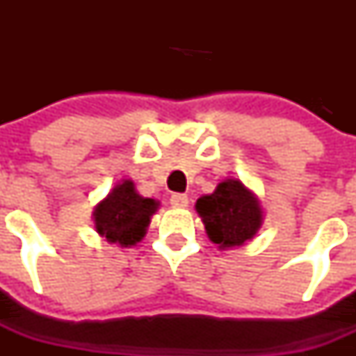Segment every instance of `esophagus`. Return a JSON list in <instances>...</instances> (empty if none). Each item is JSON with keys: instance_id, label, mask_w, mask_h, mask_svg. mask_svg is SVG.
<instances>
[{"instance_id": "34e87169", "label": "esophagus", "mask_w": 356, "mask_h": 356, "mask_svg": "<svg viewBox=\"0 0 356 356\" xmlns=\"http://www.w3.org/2000/svg\"><path fill=\"white\" fill-rule=\"evenodd\" d=\"M169 201L175 209H185L188 205V196L187 194H172Z\"/></svg>"}]
</instances>
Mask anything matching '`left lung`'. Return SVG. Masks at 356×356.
<instances>
[{
	"mask_svg": "<svg viewBox=\"0 0 356 356\" xmlns=\"http://www.w3.org/2000/svg\"><path fill=\"white\" fill-rule=\"evenodd\" d=\"M210 241L219 248L242 246L262 225L259 200L238 180H225L196 203Z\"/></svg>",
	"mask_w": 356,
	"mask_h": 356,
	"instance_id": "1",
	"label": "left lung"
}]
</instances>
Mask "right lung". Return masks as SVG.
I'll list each match as a JSON object with an SVG mask.
<instances>
[{"mask_svg": "<svg viewBox=\"0 0 356 356\" xmlns=\"http://www.w3.org/2000/svg\"><path fill=\"white\" fill-rule=\"evenodd\" d=\"M156 203L151 197H143L135 193L130 180L115 185L114 191L96 207L94 221L97 234L108 242H119L121 246H134L146 234L151 216L155 213Z\"/></svg>", "mask_w": 356, "mask_h": 356, "instance_id": "1", "label": "right lung"}]
</instances>
